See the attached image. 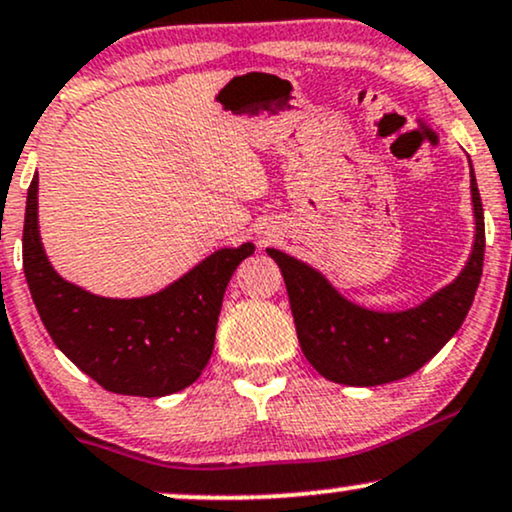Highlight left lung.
Wrapping results in <instances>:
<instances>
[{"label": "left lung", "mask_w": 512, "mask_h": 512, "mask_svg": "<svg viewBox=\"0 0 512 512\" xmlns=\"http://www.w3.org/2000/svg\"><path fill=\"white\" fill-rule=\"evenodd\" d=\"M474 240L451 283L405 310H372L348 300L319 269L276 248L300 348L322 377L346 386H379L410 377L446 346L470 312L484 264V209L470 164Z\"/></svg>", "instance_id": "obj_1"}]
</instances>
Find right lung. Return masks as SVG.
<instances>
[{
  "label": "right lung",
  "mask_w": 512,
  "mask_h": 512,
  "mask_svg": "<svg viewBox=\"0 0 512 512\" xmlns=\"http://www.w3.org/2000/svg\"><path fill=\"white\" fill-rule=\"evenodd\" d=\"M255 245L219 248L162 291L140 298H104L66 281L40 238L38 176L23 224V272L42 324L57 348L102 389L162 398L200 377L233 272Z\"/></svg>",
  "instance_id": "right-lung-1"
}]
</instances>
